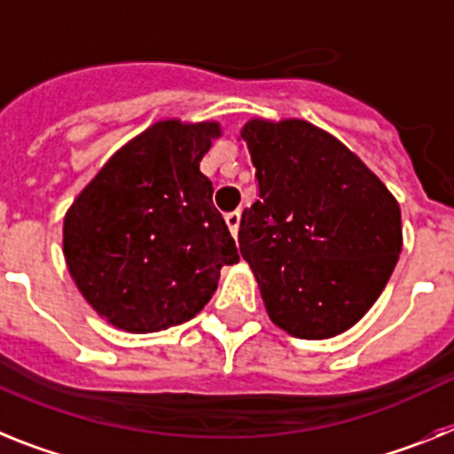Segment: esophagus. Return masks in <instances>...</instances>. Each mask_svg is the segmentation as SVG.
<instances>
[{
  "instance_id": "esophagus-1",
  "label": "esophagus",
  "mask_w": 454,
  "mask_h": 454,
  "mask_svg": "<svg viewBox=\"0 0 454 454\" xmlns=\"http://www.w3.org/2000/svg\"><path fill=\"white\" fill-rule=\"evenodd\" d=\"M239 219H242V215H239L238 210H235V212H228V215H226L228 231H231V235H232V238H238V231H239Z\"/></svg>"
}]
</instances>
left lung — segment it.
<instances>
[{"label":"left lung","mask_w":454,"mask_h":454,"mask_svg":"<svg viewBox=\"0 0 454 454\" xmlns=\"http://www.w3.org/2000/svg\"><path fill=\"white\" fill-rule=\"evenodd\" d=\"M260 194L239 222V254L271 322L333 338L370 310L395 270V196L345 144L299 118H251L239 132Z\"/></svg>","instance_id":"1"}]
</instances>
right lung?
Masks as SVG:
<instances>
[{
  "mask_svg": "<svg viewBox=\"0 0 454 454\" xmlns=\"http://www.w3.org/2000/svg\"><path fill=\"white\" fill-rule=\"evenodd\" d=\"M216 121L167 118L114 153L63 219V255L89 306L116 329L192 320L239 260L200 160Z\"/></svg>",
  "mask_w": 454,
  "mask_h": 454,
  "instance_id": "right-lung-1",
  "label": "right lung"
}]
</instances>
